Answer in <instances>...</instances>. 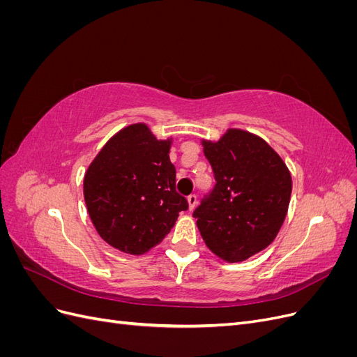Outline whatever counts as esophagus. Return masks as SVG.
<instances>
[{
	"instance_id": "esophagus-1",
	"label": "esophagus",
	"mask_w": 357,
	"mask_h": 357,
	"mask_svg": "<svg viewBox=\"0 0 357 357\" xmlns=\"http://www.w3.org/2000/svg\"><path fill=\"white\" fill-rule=\"evenodd\" d=\"M188 202H189V208H190V210L195 208V205H197V202H198V198H197L195 193H190V195L188 197Z\"/></svg>"
}]
</instances>
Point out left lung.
Wrapping results in <instances>:
<instances>
[{"instance_id": "1", "label": "left lung", "mask_w": 357, "mask_h": 357, "mask_svg": "<svg viewBox=\"0 0 357 357\" xmlns=\"http://www.w3.org/2000/svg\"><path fill=\"white\" fill-rule=\"evenodd\" d=\"M215 185L193 211L210 250L228 262L245 261L274 241L291 193L290 172L262 138L228 129L202 142Z\"/></svg>"}]
</instances>
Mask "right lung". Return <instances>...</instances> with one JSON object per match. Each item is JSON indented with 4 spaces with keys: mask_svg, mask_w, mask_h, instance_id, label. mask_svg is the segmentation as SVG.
Instances as JSON below:
<instances>
[{
    "mask_svg": "<svg viewBox=\"0 0 357 357\" xmlns=\"http://www.w3.org/2000/svg\"><path fill=\"white\" fill-rule=\"evenodd\" d=\"M171 142L144 123L119 131L86 171L83 190L91 220L104 241L129 255L159 244L189 208L176 190Z\"/></svg>",
    "mask_w": 357,
    "mask_h": 357,
    "instance_id": "obj_1",
    "label": "right lung"
}]
</instances>
